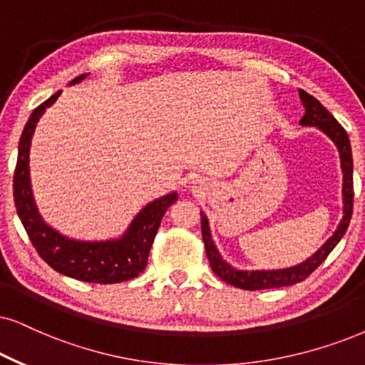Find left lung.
Returning a JSON list of instances; mask_svg holds the SVG:
<instances>
[{"mask_svg": "<svg viewBox=\"0 0 365 365\" xmlns=\"http://www.w3.org/2000/svg\"><path fill=\"white\" fill-rule=\"evenodd\" d=\"M299 99H302L303 108H305V116L302 118L299 124L302 126H315L325 133L327 136L334 141L340 155V167L344 173L342 183V202H344V215L340 220L339 227L334 232V236L327 239V242L322 246L315 255H312L299 264L283 267V269H252L244 271L237 267L230 266L227 261L220 256L214 239L210 234L209 219L204 212H200L202 217V237H204L205 252L209 257L212 271L224 279L227 284L236 286L241 289H269V288H281V286H289L299 281L307 279L318 266L327 259V256L334 251V247L344 237L345 230L349 227L350 217H352V205H354V161H352V148H350V140L345 133V129L340 126L339 121L331 116L320 101H317L308 92L299 89Z\"/></svg>", "mask_w": 365, "mask_h": 365, "instance_id": "left-lung-1", "label": "left lung"}]
</instances>
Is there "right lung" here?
I'll return each mask as SVG.
<instances>
[{
	"mask_svg": "<svg viewBox=\"0 0 365 365\" xmlns=\"http://www.w3.org/2000/svg\"><path fill=\"white\" fill-rule=\"evenodd\" d=\"M87 76L89 73H82L68 86L79 84ZM60 94L62 91L55 92L52 98L40 104L31 113L21 133L15 178H13V195H15L18 217L41 259L60 274L86 283L101 284L121 283L136 278L148 262L151 244L155 241L163 214L170 205L177 202L178 193L170 192L146 204L135 215L123 236L108 241H79V239L67 237L45 222L31 192L30 146L40 118L58 99Z\"/></svg>",
	"mask_w": 365,
	"mask_h": 365,
	"instance_id": "obj_1",
	"label": "right lung"
}]
</instances>
